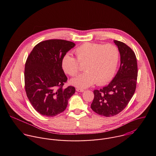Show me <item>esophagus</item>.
<instances>
[{"label": "esophagus", "instance_id": "obj_1", "mask_svg": "<svg viewBox=\"0 0 156 156\" xmlns=\"http://www.w3.org/2000/svg\"><path fill=\"white\" fill-rule=\"evenodd\" d=\"M76 91H78V92H81V93H83V92L84 91V90H83V89H80V88H76Z\"/></svg>", "mask_w": 156, "mask_h": 156}]
</instances>
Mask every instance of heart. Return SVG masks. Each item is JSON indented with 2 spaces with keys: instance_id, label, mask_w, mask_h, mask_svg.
I'll use <instances>...</instances> for the list:
<instances>
[{
  "instance_id": "obj_1",
  "label": "heart",
  "mask_w": 156,
  "mask_h": 156,
  "mask_svg": "<svg viewBox=\"0 0 156 156\" xmlns=\"http://www.w3.org/2000/svg\"><path fill=\"white\" fill-rule=\"evenodd\" d=\"M77 60L70 54L62 58L63 71L74 76L84 65L86 70L70 80V83L79 88H86L96 83L102 85L112 80L116 72L119 60V51L113 44L86 42L75 50Z\"/></svg>"
}]
</instances>
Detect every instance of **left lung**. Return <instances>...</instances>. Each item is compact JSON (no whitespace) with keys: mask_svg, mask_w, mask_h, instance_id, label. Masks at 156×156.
Returning a JSON list of instances; mask_svg holds the SVG:
<instances>
[{"mask_svg":"<svg viewBox=\"0 0 156 156\" xmlns=\"http://www.w3.org/2000/svg\"><path fill=\"white\" fill-rule=\"evenodd\" d=\"M120 55V65L111 82L100 90H94L92 110L109 117L117 115L126 107L135 93L138 76L135 52L125 43L114 40Z\"/></svg>","mask_w":156,"mask_h":156,"instance_id":"obj_1","label":"left lung"}]
</instances>
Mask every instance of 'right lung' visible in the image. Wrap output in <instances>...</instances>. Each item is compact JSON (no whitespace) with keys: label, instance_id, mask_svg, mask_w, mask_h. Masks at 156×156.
Instances as JSON below:
<instances>
[{"label":"right lung","instance_id":"1","mask_svg":"<svg viewBox=\"0 0 156 156\" xmlns=\"http://www.w3.org/2000/svg\"><path fill=\"white\" fill-rule=\"evenodd\" d=\"M75 46L73 42L50 39L38 43L27 58L25 85L27 97L41 115L54 117L65 110L75 93L73 86L63 88L67 80L62 69L63 57Z\"/></svg>","mask_w":156,"mask_h":156}]
</instances>
